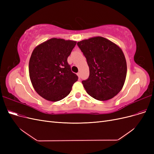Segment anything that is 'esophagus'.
<instances>
[{"instance_id":"esophagus-1","label":"esophagus","mask_w":154,"mask_h":154,"mask_svg":"<svg viewBox=\"0 0 154 154\" xmlns=\"http://www.w3.org/2000/svg\"><path fill=\"white\" fill-rule=\"evenodd\" d=\"M77 75H78V76L79 79H80V78H81V75H80V72H78V73H77Z\"/></svg>"}]
</instances>
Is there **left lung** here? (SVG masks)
Listing matches in <instances>:
<instances>
[{"label":"left lung","instance_id":"1","mask_svg":"<svg viewBox=\"0 0 154 154\" xmlns=\"http://www.w3.org/2000/svg\"><path fill=\"white\" fill-rule=\"evenodd\" d=\"M77 45L89 67V76L82 81L87 92L100 101L112 98L122 90L127 76L122 50L101 36L83 40Z\"/></svg>","mask_w":154,"mask_h":154}]
</instances>
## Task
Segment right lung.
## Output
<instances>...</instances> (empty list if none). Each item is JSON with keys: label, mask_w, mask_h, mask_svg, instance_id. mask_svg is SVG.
<instances>
[{"label": "right lung", "mask_w": 154, "mask_h": 154, "mask_svg": "<svg viewBox=\"0 0 154 154\" xmlns=\"http://www.w3.org/2000/svg\"><path fill=\"white\" fill-rule=\"evenodd\" d=\"M76 42L51 38L38 45L29 63V77L35 90L43 98L58 101L71 91L78 79L71 71L67 58Z\"/></svg>", "instance_id": "add662e5"}]
</instances>
